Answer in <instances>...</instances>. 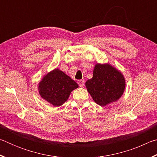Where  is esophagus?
<instances>
[{"mask_svg": "<svg viewBox=\"0 0 157 157\" xmlns=\"http://www.w3.org/2000/svg\"><path fill=\"white\" fill-rule=\"evenodd\" d=\"M78 84L80 87H83L84 86V80L83 79H80V80L78 81Z\"/></svg>", "mask_w": 157, "mask_h": 157, "instance_id": "esophagus-1", "label": "esophagus"}]
</instances>
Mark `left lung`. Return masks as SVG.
<instances>
[{
    "label": "left lung",
    "mask_w": 157,
    "mask_h": 157,
    "mask_svg": "<svg viewBox=\"0 0 157 157\" xmlns=\"http://www.w3.org/2000/svg\"><path fill=\"white\" fill-rule=\"evenodd\" d=\"M85 85L95 102L105 107L121 97L125 88V80L123 74L113 66L97 63L93 78Z\"/></svg>",
    "instance_id": "obj_1"
}]
</instances>
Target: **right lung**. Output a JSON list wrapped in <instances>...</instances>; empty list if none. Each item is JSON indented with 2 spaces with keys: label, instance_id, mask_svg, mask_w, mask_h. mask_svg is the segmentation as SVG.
<instances>
[{
  "label": "right lung",
  "instance_id": "obj_1",
  "mask_svg": "<svg viewBox=\"0 0 157 157\" xmlns=\"http://www.w3.org/2000/svg\"><path fill=\"white\" fill-rule=\"evenodd\" d=\"M78 84L59 69H55L39 82V92L41 98L55 107L63 105Z\"/></svg>",
  "mask_w": 157,
  "mask_h": 157
}]
</instances>
